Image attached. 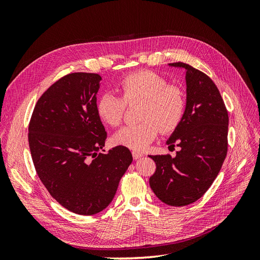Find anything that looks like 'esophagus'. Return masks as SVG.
I'll return each mask as SVG.
<instances>
[{
  "mask_svg": "<svg viewBox=\"0 0 260 260\" xmlns=\"http://www.w3.org/2000/svg\"><path fill=\"white\" fill-rule=\"evenodd\" d=\"M132 156H133V159H136V160H138V159H140V158H142V157L144 156L142 153H139V152H132Z\"/></svg>",
  "mask_w": 260,
  "mask_h": 260,
  "instance_id": "obj_1",
  "label": "esophagus"
}]
</instances>
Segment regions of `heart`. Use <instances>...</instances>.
Here are the masks:
<instances>
[{"mask_svg":"<svg viewBox=\"0 0 260 260\" xmlns=\"http://www.w3.org/2000/svg\"><path fill=\"white\" fill-rule=\"evenodd\" d=\"M117 92L104 93L96 102V114L104 123L117 127L122 122L125 104L142 102L138 124L127 125L113 138L116 145L143 151L156 139L158 131L174 132L185 114V98L180 88L168 84L166 78L152 70H139L123 76Z\"/></svg>","mask_w":260,"mask_h":260,"instance_id":"1","label":"heart"}]
</instances>
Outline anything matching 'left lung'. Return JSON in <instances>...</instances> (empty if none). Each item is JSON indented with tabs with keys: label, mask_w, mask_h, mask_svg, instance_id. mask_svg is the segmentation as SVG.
Returning a JSON list of instances; mask_svg holds the SVG:
<instances>
[{
	"label": "left lung",
	"mask_w": 260,
	"mask_h": 260,
	"mask_svg": "<svg viewBox=\"0 0 260 260\" xmlns=\"http://www.w3.org/2000/svg\"><path fill=\"white\" fill-rule=\"evenodd\" d=\"M186 106L182 122L168 139L180 147L176 157L149 156L156 164L149 185L162 203L181 207L201 199L217 178L228 152V116L216 84L201 70L185 64Z\"/></svg>",
	"instance_id": "8db88e82"
}]
</instances>
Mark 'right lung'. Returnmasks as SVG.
<instances>
[{"label": "right lung", "instance_id": "right-lung-1", "mask_svg": "<svg viewBox=\"0 0 260 260\" xmlns=\"http://www.w3.org/2000/svg\"><path fill=\"white\" fill-rule=\"evenodd\" d=\"M101 80L89 73L60 78L38 100L28 128L31 157L46 190L62 207L83 216L111 204L133 159L120 145L100 152L107 138L96 114Z\"/></svg>", "mask_w": 260, "mask_h": 260}]
</instances>
